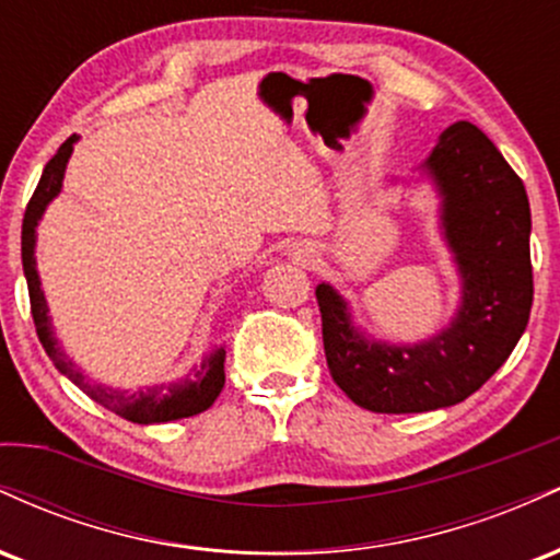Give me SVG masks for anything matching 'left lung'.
Instances as JSON below:
<instances>
[{
    "instance_id": "left-lung-1",
    "label": "left lung",
    "mask_w": 560,
    "mask_h": 560,
    "mask_svg": "<svg viewBox=\"0 0 560 560\" xmlns=\"http://www.w3.org/2000/svg\"><path fill=\"white\" fill-rule=\"evenodd\" d=\"M423 171L442 197V229L458 262L464 298L447 329L419 345L365 339L347 302L316 287L329 374L374 413H423L474 395L508 361L535 298L532 213L522 178L477 126L445 128Z\"/></svg>"
}]
</instances>
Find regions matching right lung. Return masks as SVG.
Instances as JSON below:
<instances>
[{
    "label": "right lung",
    "mask_w": 560,
    "mask_h": 560,
    "mask_svg": "<svg viewBox=\"0 0 560 560\" xmlns=\"http://www.w3.org/2000/svg\"><path fill=\"white\" fill-rule=\"evenodd\" d=\"M75 141H79V137L73 133V137L57 150V155L44 165V173L42 178H38L34 197H31L28 208H25V215H23V234H21L23 273H25V281H28L31 316H34L38 342L44 345V350H47V355L52 358V363L57 365L60 374H66L70 382H73L79 389L86 392L94 402L105 405L107 410H113V413L120 416V419L133 421V423H165V421L189 419V416L202 413V410H208L210 405L215 402V397L221 395L223 389V382H226V374H223L226 350H223V347H218L215 352H210V355L202 361V365L195 371V376L184 378V382L128 392V389H113V387H105V384L92 382V378L83 374L79 365L70 361L66 352L60 350V345H57L52 334V320L47 316V300H44L42 281H38L34 247H36V226L38 221H42L47 205L60 195L62 176H66V165H68L70 152H73Z\"/></svg>",
    "instance_id": "add662e5"
}]
</instances>
